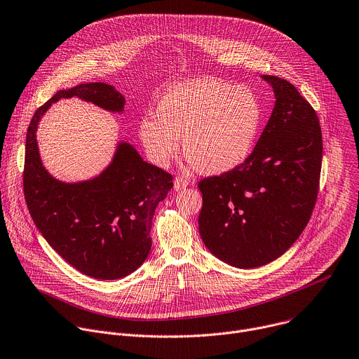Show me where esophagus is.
<instances>
[{
    "instance_id": "34e87169",
    "label": "esophagus",
    "mask_w": 359,
    "mask_h": 359,
    "mask_svg": "<svg viewBox=\"0 0 359 359\" xmlns=\"http://www.w3.org/2000/svg\"><path fill=\"white\" fill-rule=\"evenodd\" d=\"M188 185H189V181H188L185 177H177V178L174 180V189H175V191L185 189Z\"/></svg>"
}]
</instances>
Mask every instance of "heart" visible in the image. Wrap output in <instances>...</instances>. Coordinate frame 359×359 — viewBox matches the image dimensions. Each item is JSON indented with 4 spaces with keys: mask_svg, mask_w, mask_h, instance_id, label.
Returning <instances> with one entry per match:
<instances>
[{
    "mask_svg": "<svg viewBox=\"0 0 359 359\" xmlns=\"http://www.w3.org/2000/svg\"><path fill=\"white\" fill-rule=\"evenodd\" d=\"M262 123L263 107L250 89L199 78L167 89L156 114L140 120L138 137L160 167L177 156L181 137L188 164L203 174L221 175L250 157Z\"/></svg>",
    "mask_w": 359,
    "mask_h": 359,
    "instance_id": "heart-1",
    "label": "heart"
}]
</instances>
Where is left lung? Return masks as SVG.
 I'll return each mask as SVG.
<instances>
[{
	"label": "left lung",
	"instance_id": "obj_1",
	"mask_svg": "<svg viewBox=\"0 0 359 359\" xmlns=\"http://www.w3.org/2000/svg\"><path fill=\"white\" fill-rule=\"evenodd\" d=\"M262 79L276 102L250 157L198 184L199 235L213 256L238 269L264 266L299 239L316 205L323 161L314 109L290 82Z\"/></svg>",
	"mask_w": 359,
	"mask_h": 359
}]
</instances>
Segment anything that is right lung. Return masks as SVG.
Segmentation results:
<instances>
[{
  "label": "right lung",
  "mask_w": 359,
  "mask_h": 359,
  "mask_svg": "<svg viewBox=\"0 0 359 359\" xmlns=\"http://www.w3.org/2000/svg\"><path fill=\"white\" fill-rule=\"evenodd\" d=\"M78 97L121 114L124 96L107 83H81L56 92L28 127L24 194L34 224L70 266L100 280L137 270L151 250L157 205L172 188V177L149 164L127 141H118L110 164L96 177L65 182L45 168L36 141L42 116L59 99Z\"/></svg>",
  "instance_id": "right-lung-1"
}]
</instances>
